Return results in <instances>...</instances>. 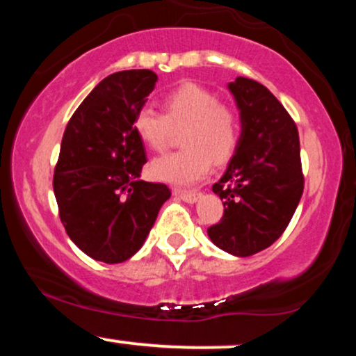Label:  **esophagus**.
<instances>
[{
    "label": "esophagus",
    "mask_w": 356,
    "mask_h": 356,
    "mask_svg": "<svg viewBox=\"0 0 356 356\" xmlns=\"http://www.w3.org/2000/svg\"><path fill=\"white\" fill-rule=\"evenodd\" d=\"M174 194L177 195V197L181 199V201L187 202V204L197 202L199 195H201V194H199V192H195V191H181V189H175Z\"/></svg>",
    "instance_id": "obj_1"
}]
</instances>
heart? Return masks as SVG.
<instances>
[{"mask_svg":"<svg viewBox=\"0 0 356 356\" xmlns=\"http://www.w3.org/2000/svg\"><path fill=\"white\" fill-rule=\"evenodd\" d=\"M162 115L142 107L134 115L136 136L152 150L165 149L170 130L182 129L179 152L162 155L150 164L149 172L157 181L189 186L201 181L211 169L232 157L239 140L236 112L218 104L214 93L201 85L184 83L162 100Z\"/></svg>","mask_w":356,"mask_h":356,"instance_id":"b5f03b06","label":"heart"}]
</instances>
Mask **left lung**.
<instances>
[{
    "label": "left lung",
    "mask_w": 356,
    "mask_h": 356,
    "mask_svg": "<svg viewBox=\"0 0 356 356\" xmlns=\"http://www.w3.org/2000/svg\"><path fill=\"white\" fill-rule=\"evenodd\" d=\"M239 110L241 136L226 172L212 186L224 216L211 226L212 243L248 257L283 234L303 194L298 129L264 85L238 76L227 83Z\"/></svg>",
    "instance_id": "8db88e82"
}]
</instances>
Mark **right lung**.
I'll list each match as a JSON object with an SVG mask.
<instances>
[{"label": "right lung", "instance_id": "obj_1", "mask_svg": "<svg viewBox=\"0 0 356 356\" xmlns=\"http://www.w3.org/2000/svg\"><path fill=\"white\" fill-rule=\"evenodd\" d=\"M155 81L150 70L108 75L75 110L61 138L53 175L60 219L76 248L102 263L136 254L170 197L165 184L140 179L147 159L132 127Z\"/></svg>", "mask_w": 356, "mask_h": 356}]
</instances>
